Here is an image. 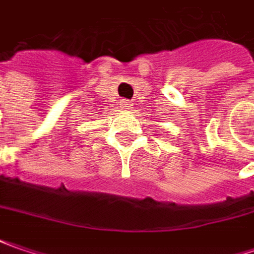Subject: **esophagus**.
Wrapping results in <instances>:
<instances>
[{"instance_id":"esophagus-1","label":"esophagus","mask_w":254,"mask_h":254,"mask_svg":"<svg viewBox=\"0 0 254 254\" xmlns=\"http://www.w3.org/2000/svg\"><path fill=\"white\" fill-rule=\"evenodd\" d=\"M121 107L126 108V110H130L133 107V103L130 100H121Z\"/></svg>"}]
</instances>
